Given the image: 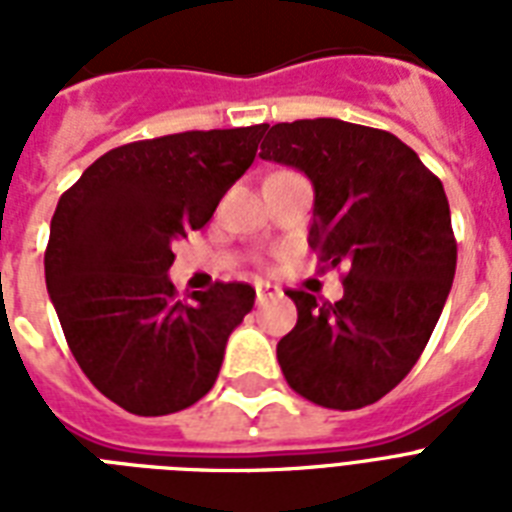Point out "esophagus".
Instances as JSON below:
<instances>
[{
  "label": "esophagus",
  "mask_w": 512,
  "mask_h": 512,
  "mask_svg": "<svg viewBox=\"0 0 512 512\" xmlns=\"http://www.w3.org/2000/svg\"><path fill=\"white\" fill-rule=\"evenodd\" d=\"M276 292H279V289L271 287L268 281H257V284H255V300H257V303H265V300L276 295Z\"/></svg>",
  "instance_id": "obj_1"
}]
</instances>
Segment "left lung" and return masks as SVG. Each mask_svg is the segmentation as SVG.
I'll list each match as a JSON object with an SVG mask.
<instances>
[{"instance_id": "obj_1", "label": "left lung", "mask_w": 512, "mask_h": 512, "mask_svg": "<svg viewBox=\"0 0 512 512\" xmlns=\"http://www.w3.org/2000/svg\"><path fill=\"white\" fill-rule=\"evenodd\" d=\"M260 156L311 177L308 244L321 268H348L337 303L287 292L297 324L276 345L281 372L327 409L374 404L412 372L452 289L444 185L396 135L340 119L273 124Z\"/></svg>"}]
</instances>
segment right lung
<instances>
[{
	"label": "right lung",
	"instance_id": "right-lung-1",
	"mask_svg": "<svg viewBox=\"0 0 512 512\" xmlns=\"http://www.w3.org/2000/svg\"><path fill=\"white\" fill-rule=\"evenodd\" d=\"M265 130L127 143L60 196L44 252L50 300L87 380L130 414L162 417L207 396L225 342L255 305L241 281L180 300L167 271L172 241L209 223Z\"/></svg>",
	"mask_w": 512,
	"mask_h": 512
}]
</instances>
